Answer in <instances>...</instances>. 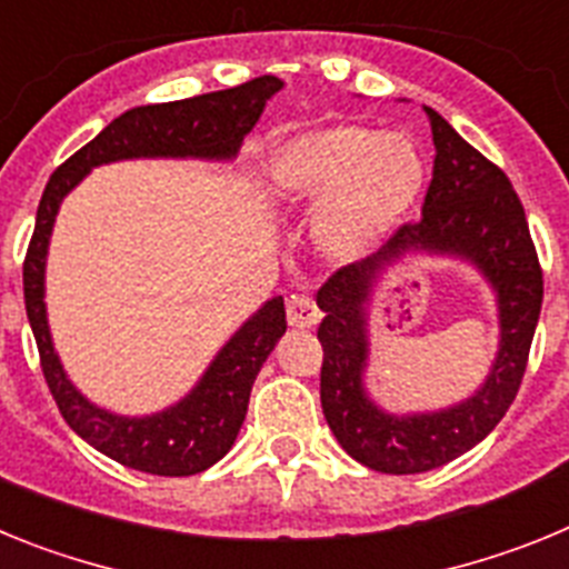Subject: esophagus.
<instances>
[{
    "label": "esophagus",
    "mask_w": 569,
    "mask_h": 569,
    "mask_svg": "<svg viewBox=\"0 0 569 569\" xmlns=\"http://www.w3.org/2000/svg\"><path fill=\"white\" fill-rule=\"evenodd\" d=\"M321 319L316 301L305 293H296L293 299L288 301V321L290 328H316Z\"/></svg>",
    "instance_id": "obj_1"
}]
</instances>
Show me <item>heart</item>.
Returning a JSON list of instances; mask_svg holds the SVG:
<instances>
[{
    "label": "heart",
    "instance_id": "heart-1",
    "mask_svg": "<svg viewBox=\"0 0 569 569\" xmlns=\"http://www.w3.org/2000/svg\"><path fill=\"white\" fill-rule=\"evenodd\" d=\"M264 179L279 208L316 210L313 244L325 259L353 264L413 210L427 162L405 130L339 122L273 144Z\"/></svg>",
    "mask_w": 569,
    "mask_h": 569
}]
</instances>
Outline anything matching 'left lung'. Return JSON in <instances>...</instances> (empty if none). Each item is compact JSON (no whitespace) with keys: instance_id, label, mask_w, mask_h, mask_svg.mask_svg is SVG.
I'll list each match as a JSON object with an SVG mask.
<instances>
[{"instance_id":"1","label":"left lung","mask_w":569,"mask_h":569,"mask_svg":"<svg viewBox=\"0 0 569 569\" xmlns=\"http://www.w3.org/2000/svg\"><path fill=\"white\" fill-rule=\"evenodd\" d=\"M433 130V182L421 219L405 224L379 253L347 264L319 290L321 410L336 441L359 465L390 476L427 472L459 459L496 430L519 393L539 325L545 281L527 216L505 170L467 144L453 124L425 108ZM407 254L467 260L491 284L500 350L467 400L439 411L390 415L366 390L369 305L383 273Z\"/></svg>"}]
</instances>
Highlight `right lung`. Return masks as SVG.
<instances>
[{"label": "right lung", "mask_w": 569, "mask_h": 569, "mask_svg": "<svg viewBox=\"0 0 569 569\" xmlns=\"http://www.w3.org/2000/svg\"><path fill=\"white\" fill-rule=\"evenodd\" d=\"M284 82L259 77L239 88L216 90L182 102L142 104L124 110L97 139L70 156L50 176L37 210V228L24 256V310L39 347L42 373L77 436L99 453L130 470L150 476H196L208 470L233 447L248 416V401L261 365L284 336V299L273 296L241 321V328L213 356L199 381L176 405L150 416H122L99 407L64 373L44 305V268H48L50 233L64 196L99 164L128 159H202L233 162L244 136L259 122L261 110Z\"/></svg>", "instance_id": "right-lung-1"}]
</instances>
